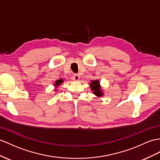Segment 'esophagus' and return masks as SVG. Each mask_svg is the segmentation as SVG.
Instances as JSON below:
<instances>
[{
	"instance_id": "1",
	"label": "esophagus",
	"mask_w": 160,
	"mask_h": 160,
	"mask_svg": "<svg viewBox=\"0 0 160 160\" xmlns=\"http://www.w3.org/2000/svg\"><path fill=\"white\" fill-rule=\"evenodd\" d=\"M79 79H80V77H79V75H77V74H75V75L72 76V80L73 81H79Z\"/></svg>"
}]
</instances>
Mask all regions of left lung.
<instances>
[{"label": "left lung", "instance_id": "left-lung-1", "mask_svg": "<svg viewBox=\"0 0 160 160\" xmlns=\"http://www.w3.org/2000/svg\"><path fill=\"white\" fill-rule=\"evenodd\" d=\"M90 88L92 91H93V93L98 98H100L101 96H103V89L101 88V85L100 81L98 80H93L90 83Z\"/></svg>", "mask_w": 160, "mask_h": 160}]
</instances>
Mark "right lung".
Returning a JSON list of instances; mask_svg holds the SVG:
<instances>
[{
    "label": "right lung",
    "instance_id": "1",
    "mask_svg": "<svg viewBox=\"0 0 160 160\" xmlns=\"http://www.w3.org/2000/svg\"><path fill=\"white\" fill-rule=\"evenodd\" d=\"M63 82H64L63 79H60L56 81H55V83L53 84L54 85V87H55L56 88H57L58 86H60V84L63 83ZM54 91H58V90H56H56H54Z\"/></svg>",
    "mask_w": 160,
    "mask_h": 160
}]
</instances>
